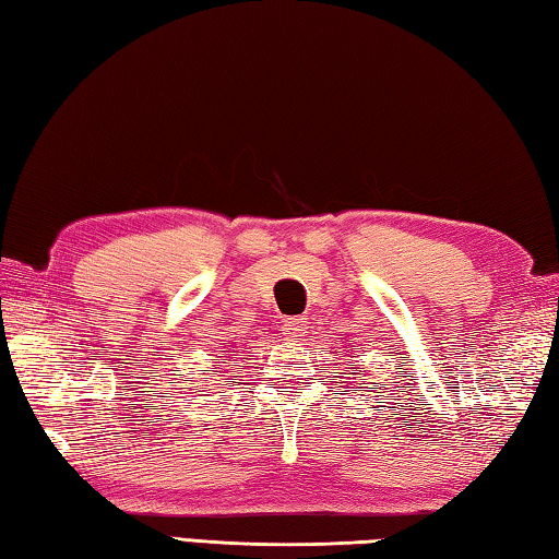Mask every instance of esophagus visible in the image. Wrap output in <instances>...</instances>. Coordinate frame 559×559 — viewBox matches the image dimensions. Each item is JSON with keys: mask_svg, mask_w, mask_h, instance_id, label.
Returning a JSON list of instances; mask_svg holds the SVG:
<instances>
[{"mask_svg": "<svg viewBox=\"0 0 559 559\" xmlns=\"http://www.w3.org/2000/svg\"><path fill=\"white\" fill-rule=\"evenodd\" d=\"M305 329H307V324H305V319H300V317H288V319H283V322H281V334L286 336L288 341L300 338L305 334Z\"/></svg>", "mask_w": 559, "mask_h": 559, "instance_id": "obj_1", "label": "esophagus"}]
</instances>
